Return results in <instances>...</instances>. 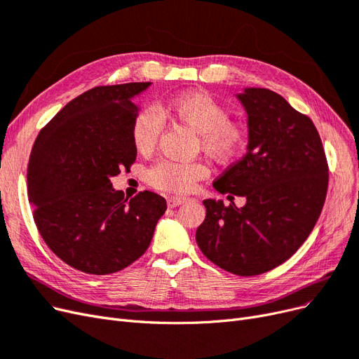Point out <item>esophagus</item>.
I'll list each match as a JSON object with an SVG mask.
<instances>
[{
  "label": "esophagus",
  "instance_id": "1",
  "mask_svg": "<svg viewBox=\"0 0 359 359\" xmlns=\"http://www.w3.org/2000/svg\"><path fill=\"white\" fill-rule=\"evenodd\" d=\"M187 201H188V198H184V196H170V198L167 200L168 207H177Z\"/></svg>",
  "mask_w": 359,
  "mask_h": 359
}]
</instances>
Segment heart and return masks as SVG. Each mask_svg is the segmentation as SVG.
I'll use <instances>...</instances> for the list:
<instances>
[{
  "mask_svg": "<svg viewBox=\"0 0 359 359\" xmlns=\"http://www.w3.org/2000/svg\"><path fill=\"white\" fill-rule=\"evenodd\" d=\"M163 111L170 118L198 133L204 152L217 163H229L245 147L248 131L245 125L229 119V110L209 92L189 90L167 101ZM163 121L152 107H144L135 114L131 126L133 143L140 154L152 152L156 146ZM207 168L200 163H176L159 161L147 172V180L154 188L183 194L204 179Z\"/></svg>",
  "mask_w": 359,
  "mask_h": 359,
  "instance_id": "1",
  "label": "heart"
}]
</instances>
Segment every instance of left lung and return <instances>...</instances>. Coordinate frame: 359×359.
<instances>
[{"mask_svg":"<svg viewBox=\"0 0 359 359\" xmlns=\"http://www.w3.org/2000/svg\"><path fill=\"white\" fill-rule=\"evenodd\" d=\"M237 98L248 113V152L213 183L231 204L204 200L195 240L217 267L257 276L291 258L311 233L325 203L328 165L316 126L283 97L246 88ZM234 194L247 204L237 208Z\"/></svg>","mask_w":359,"mask_h":359,"instance_id":"left-lung-1","label":"left lung"}]
</instances>
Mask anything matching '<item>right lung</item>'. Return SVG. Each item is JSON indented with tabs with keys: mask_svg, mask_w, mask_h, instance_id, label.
Segmentation results:
<instances>
[{
	"mask_svg": "<svg viewBox=\"0 0 359 359\" xmlns=\"http://www.w3.org/2000/svg\"><path fill=\"white\" fill-rule=\"evenodd\" d=\"M150 85L83 92L32 146L27 182L34 222L55 255L79 271L102 276L128 267L146 252L167 210L161 195L144 191L128 201L110 182L134 164L135 97Z\"/></svg>",
	"mask_w": 359,
	"mask_h": 359,
	"instance_id": "add662e5",
	"label": "right lung"
}]
</instances>
